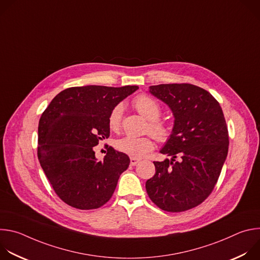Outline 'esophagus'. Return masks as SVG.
Wrapping results in <instances>:
<instances>
[{
    "label": "esophagus",
    "mask_w": 260,
    "mask_h": 260,
    "mask_svg": "<svg viewBox=\"0 0 260 260\" xmlns=\"http://www.w3.org/2000/svg\"><path fill=\"white\" fill-rule=\"evenodd\" d=\"M138 162H140L139 158H134V157L131 158V166H136Z\"/></svg>",
    "instance_id": "34e87169"
}]
</instances>
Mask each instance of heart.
I'll return each mask as SVG.
<instances>
[{
  "label": "heart",
  "mask_w": 260,
  "mask_h": 260,
  "mask_svg": "<svg viewBox=\"0 0 260 260\" xmlns=\"http://www.w3.org/2000/svg\"><path fill=\"white\" fill-rule=\"evenodd\" d=\"M133 106L138 112L143 115L148 122L147 131L149 132L158 142L165 143L171 137V127L161 120V107L156 100L147 94H140L133 101ZM123 108L118 104L112 108L108 116V125L112 131H118L121 126ZM117 149L134 158H142L153 150L154 143L151 137H133L125 136L116 141Z\"/></svg>",
  "instance_id": "1"
}]
</instances>
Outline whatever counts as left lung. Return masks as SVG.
<instances>
[{
    "mask_svg": "<svg viewBox=\"0 0 260 260\" xmlns=\"http://www.w3.org/2000/svg\"><path fill=\"white\" fill-rule=\"evenodd\" d=\"M149 91L171 108L175 124L160 150L172 159L153 161L155 175L147 180L146 190L164 211H187L212 193L226 159L230 141L223 111L209 91L193 84L152 85Z\"/></svg>",
    "mask_w": 260,
    "mask_h": 260,
    "instance_id": "obj_1",
    "label": "left lung"
}]
</instances>
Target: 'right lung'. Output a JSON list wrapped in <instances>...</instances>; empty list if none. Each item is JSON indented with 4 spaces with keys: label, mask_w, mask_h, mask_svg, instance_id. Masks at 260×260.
<instances>
[{
    "label": "right lung",
    "mask_w": 260,
    "mask_h": 260,
    "mask_svg": "<svg viewBox=\"0 0 260 260\" xmlns=\"http://www.w3.org/2000/svg\"><path fill=\"white\" fill-rule=\"evenodd\" d=\"M139 87L87 85L60 91L41 115L38 159L57 197L79 210L104 206L112 198L129 157L105 145L96 160L93 147L109 138L108 116Z\"/></svg>",
    "instance_id": "add662e5"
}]
</instances>
